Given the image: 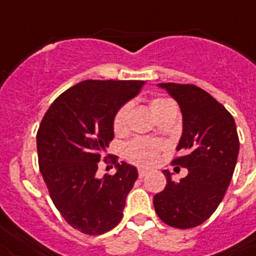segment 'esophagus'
Here are the masks:
<instances>
[{"mask_svg":"<svg viewBox=\"0 0 256 256\" xmlns=\"http://www.w3.org/2000/svg\"><path fill=\"white\" fill-rule=\"evenodd\" d=\"M138 174H139V178H143L144 176L148 174V170H146V169H139Z\"/></svg>","mask_w":256,"mask_h":256,"instance_id":"esophagus-1","label":"esophagus"}]
</instances>
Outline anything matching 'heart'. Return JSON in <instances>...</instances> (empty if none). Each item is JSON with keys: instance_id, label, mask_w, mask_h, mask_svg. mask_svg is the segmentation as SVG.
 I'll return each mask as SVG.
<instances>
[{"instance_id": "1", "label": "heart", "mask_w": 256, "mask_h": 256, "mask_svg": "<svg viewBox=\"0 0 256 256\" xmlns=\"http://www.w3.org/2000/svg\"><path fill=\"white\" fill-rule=\"evenodd\" d=\"M173 105H176L174 102L166 98H154L150 102V106L156 117L162 114L166 109ZM128 110H130V104H124L116 112L114 117H113V130L116 134H121L126 130ZM160 150L161 144L158 142L152 140V139L136 138L124 146V158L134 164L147 166V165H152L156 161Z\"/></svg>"}]
</instances>
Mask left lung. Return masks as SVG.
I'll return each instance as SVG.
<instances>
[{
  "label": "left lung",
  "instance_id": "8db88e82",
  "mask_svg": "<svg viewBox=\"0 0 256 256\" xmlns=\"http://www.w3.org/2000/svg\"><path fill=\"white\" fill-rule=\"evenodd\" d=\"M178 102L184 130L172 161L188 168L180 182L164 170L166 186L154 196V211L165 224L190 229L203 224L218 207L237 164L240 139L233 116L204 90L194 84L160 83Z\"/></svg>",
  "mask_w": 256,
  "mask_h": 256
}]
</instances>
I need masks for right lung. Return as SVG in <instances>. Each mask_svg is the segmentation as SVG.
Listing matches in <instances>:
<instances>
[{
    "mask_svg": "<svg viewBox=\"0 0 256 256\" xmlns=\"http://www.w3.org/2000/svg\"><path fill=\"white\" fill-rule=\"evenodd\" d=\"M143 80H88L52 102L38 126V168L62 218L74 229L100 236L118 225L135 166L113 158L116 174L98 176V161L114 138L113 117L138 95Z\"/></svg>",
    "mask_w": 256,
    "mask_h": 256,
    "instance_id": "right-lung-1",
    "label": "right lung"
}]
</instances>
